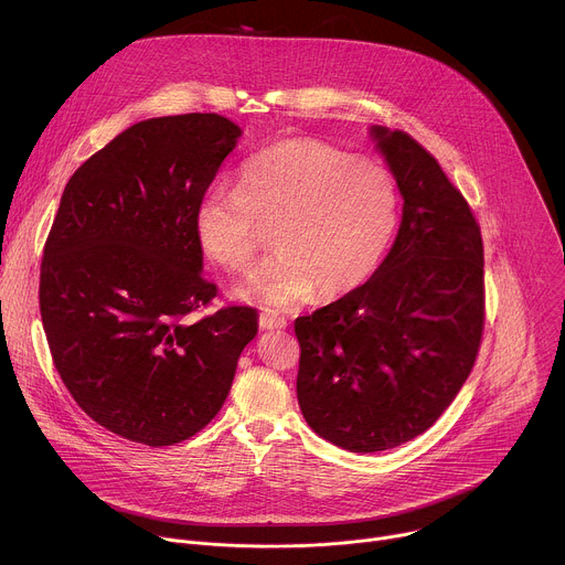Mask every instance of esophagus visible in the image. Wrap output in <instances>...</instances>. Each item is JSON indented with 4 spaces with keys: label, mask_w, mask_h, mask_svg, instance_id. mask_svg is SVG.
<instances>
[{
    "label": "esophagus",
    "mask_w": 565,
    "mask_h": 565,
    "mask_svg": "<svg viewBox=\"0 0 565 565\" xmlns=\"http://www.w3.org/2000/svg\"><path fill=\"white\" fill-rule=\"evenodd\" d=\"M259 327L262 329H286L288 321H286V317H279L275 312H262L259 315Z\"/></svg>",
    "instance_id": "esophagus-1"
}]
</instances>
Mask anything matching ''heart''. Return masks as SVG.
<instances>
[{"mask_svg": "<svg viewBox=\"0 0 565 565\" xmlns=\"http://www.w3.org/2000/svg\"><path fill=\"white\" fill-rule=\"evenodd\" d=\"M397 225L391 174L315 138H290L259 151L236 190L214 188L196 205L203 253L227 270H248L273 230L277 253L236 288L241 299L292 308L342 297L382 262Z\"/></svg>", "mask_w": 565, "mask_h": 565, "instance_id": "obj_1", "label": "heart"}]
</instances>
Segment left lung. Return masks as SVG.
I'll use <instances>...</instances> for the list:
<instances>
[{"instance_id": "obj_1", "label": "left lung", "mask_w": 565, "mask_h": 565, "mask_svg": "<svg viewBox=\"0 0 565 565\" xmlns=\"http://www.w3.org/2000/svg\"><path fill=\"white\" fill-rule=\"evenodd\" d=\"M402 194V223L373 277L295 319L297 399L310 429L373 454L425 434L469 377L486 327L480 225L409 134L371 127Z\"/></svg>"}]
</instances>
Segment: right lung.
I'll return each instance as SVG.
<instances>
[{
  "label": "right lung",
  "instance_id": "1",
  "mask_svg": "<svg viewBox=\"0 0 565 565\" xmlns=\"http://www.w3.org/2000/svg\"><path fill=\"white\" fill-rule=\"evenodd\" d=\"M241 129L218 114L149 118L68 179L40 268L53 364L92 420L131 443L192 438L223 407L257 310L203 277L194 212Z\"/></svg>",
  "mask_w": 565,
  "mask_h": 565
}]
</instances>
